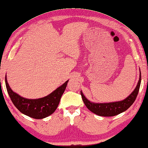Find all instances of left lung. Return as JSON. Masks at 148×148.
<instances>
[{
  "label": "left lung",
  "mask_w": 148,
  "mask_h": 148,
  "mask_svg": "<svg viewBox=\"0 0 148 148\" xmlns=\"http://www.w3.org/2000/svg\"><path fill=\"white\" fill-rule=\"evenodd\" d=\"M140 84H141V72H140L139 81L135 90L125 99L120 101L97 103L90 101L84 95L82 91L80 93L84 104L90 111L101 116H113L126 111L133 104L139 91Z\"/></svg>",
  "instance_id": "1"
}]
</instances>
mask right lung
<instances>
[{"mask_svg":"<svg viewBox=\"0 0 148 148\" xmlns=\"http://www.w3.org/2000/svg\"><path fill=\"white\" fill-rule=\"evenodd\" d=\"M68 82L69 80L45 97L31 99L21 97L20 95L14 92L7 82L6 75L5 76L6 90L13 104L22 113L36 119H44L55 111L66 88Z\"/></svg>","mask_w":148,"mask_h":148,"instance_id":"1","label":"right lung"}]
</instances>
